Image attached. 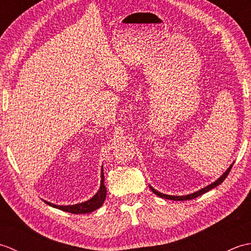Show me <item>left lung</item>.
Listing matches in <instances>:
<instances>
[{"instance_id":"left-lung-1","label":"left lung","mask_w":251,"mask_h":251,"mask_svg":"<svg viewBox=\"0 0 251 251\" xmlns=\"http://www.w3.org/2000/svg\"><path fill=\"white\" fill-rule=\"evenodd\" d=\"M233 164H234V163H232V164L230 165V167H228V168L226 170V172L222 174V176H220V177L218 178L216 181H214V182L210 183L209 185L205 186V188H202V189H201V190H199V191L194 192V193H191V194H188V195H181V196H177V195H167V194H164V193H161V192L156 191L155 189L152 188L151 185H150V189H151V191L153 192L154 194L159 196V197H162V199L172 200V201H189V200H193V199H195V197L200 196V195H201V194H204V193H206V192H208L209 190L216 188L217 185L221 184L222 181L226 178V176L228 175V173H230V170H231V168H232V166H233Z\"/></svg>"}]
</instances>
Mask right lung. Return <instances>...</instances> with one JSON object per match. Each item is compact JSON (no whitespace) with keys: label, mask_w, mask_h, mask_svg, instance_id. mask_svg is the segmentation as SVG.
<instances>
[{"label":"right lung","mask_w":251,"mask_h":251,"mask_svg":"<svg viewBox=\"0 0 251 251\" xmlns=\"http://www.w3.org/2000/svg\"><path fill=\"white\" fill-rule=\"evenodd\" d=\"M101 181H100V188L98 190L97 193H96L92 199H89L88 201H85L83 202H78V204H74V205H55L52 202H50L47 201H44L47 205H50L54 208H57V209H60L67 212H71V214H89V212H93L94 210L98 209L99 207L103 205L105 196H106V189L104 185V175H103V167L101 166Z\"/></svg>","instance_id":"right-lung-1"}]
</instances>
